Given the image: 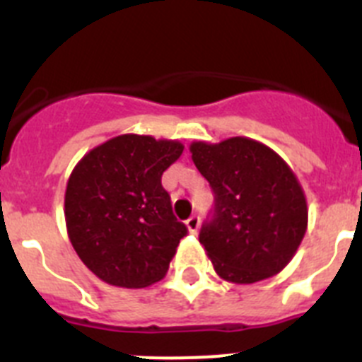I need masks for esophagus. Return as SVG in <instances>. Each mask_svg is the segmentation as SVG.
<instances>
[{
    "label": "esophagus",
    "instance_id": "1",
    "mask_svg": "<svg viewBox=\"0 0 362 362\" xmlns=\"http://www.w3.org/2000/svg\"><path fill=\"white\" fill-rule=\"evenodd\" d=\"M185 226H187L189 233L197 234L198 229H200V216H191L187 221H185Z\"/></svg>",
    "mask_w": 362,
    "mask_h": 362
}]
</instances>
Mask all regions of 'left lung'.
I'll use <instances>...</instances> for the list:
<instances>
[{
    "label": "left lung",
    "mask_w": 362,
    "mask_h": 362,
    "mask_svg": "<svg viewBox=\"0 0 362 362\" xmlns=\"http://www.w3.org/2000/svg\"><path fill=\"white\" fill-rule=\"evenodd\" d=\"M214 193V214L200 243L221 279L250 285L281 272L307 233L298 177L274 149L247 136L189 146Z\"/></svg>",
    "instance_id": "obj_1"
}]
</instances>
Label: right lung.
Listing matches in <instances>:
<instances>
[{
  "label": "right lung",
  "mask_w": 362,
  "mask_h": 362,
  "mask_svg": "<svg viewBox=\"0 0 362 362\" xmlns=\"http://www.w3.org/2000/svg\"><path fill=\"white\" fill-rule=\"evenodd\" d=\"M182 151L178 141L126 133L88 151L71 171L64 193L68 238L81 262L108 285L144 288L168 272L187 229L160 180Z\"/></svg>",
  "instance_id": "add662e5"
}]
</instances>
